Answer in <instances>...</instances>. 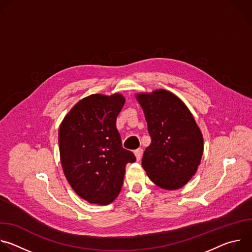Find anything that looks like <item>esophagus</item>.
I'll return each instance as SVG.
<instances>
[{
    "label": "esophagus",
    "mask_w": 252,
    "mask_h": 252,
    "mask_svg": "<svg viewBox=\"0 0 252 252\" xmlns=\"http://www.w3.org/2000/svg\"><path fill=\"white\" fill-rule=\"evenodd\" d=\"M134 156H135V158L136 160H139L141 158V156H142V150L141 149H137L134 151Z\"/></svg>",
    "instance_id": "1"
}]
</instances>
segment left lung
<instances>
[{
    "label": "left lung",
    "instance_id": "obj_1",
    "mask_svg": "<svg viewBox=\"0 0 252 252\" xmlns=\"http://www.w3.org/2000/svg\"><path fill=\"white\" fill-rule=\"evenodd\" d=\"M135 98L148 123L151 145L142 167L158 187L174 190L195 174L203 153L202 133L186 103L163 89L139 93Z\"/></svg>",
    "mask_w": 252,
    "mask_h": 252
}]
</instances>
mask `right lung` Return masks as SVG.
<instances>
[{
    "label": "right lung",
    "mask_w": 252,
    "mask_h": 252,
    "mask_svg": "<svg viewBox=\"0 0 252 252\" xmlns=\"http://www.w3.org/2000/svg\"><path fill=\"white\" fill-rule=\"evenodd\" d=\"M121 94H91L77 102L59 130L63 170L75 192L90 203L106 205L121 192L126 165L134 155L122 146L117 118Z\"/></svg>",
    "instance_id": "add662e5"
}]
</instances>
